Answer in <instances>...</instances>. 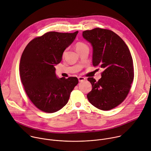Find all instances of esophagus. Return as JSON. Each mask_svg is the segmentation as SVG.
<instances>
[{"mask_svg": "<svg viewBox=\"0 0 151 151\" xmlns=\"http://www.w3.org/2000/svg\"><path fill=\"white\" fill-rule=\"evenodd\" d=\"M78 80L79 82H82V81H83L85 80V78H83V77H81V76H79L78 78Z\"/></svg>", "mask_w": 151, "mask_h": 151, "instance_id": "1", "label": "esophagus"}]
</instances>
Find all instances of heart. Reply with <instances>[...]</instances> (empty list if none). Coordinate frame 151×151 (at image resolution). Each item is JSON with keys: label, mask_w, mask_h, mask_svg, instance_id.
Instances as JSON below:
<instances>
[{"label": "heart", "mask_w": 151, "mask_h": 151, "mask_svg": "<svg viewBox=\"0 0 151 151\" xmlns=\"http://www.w3.org/2000/svg\"><path fill=\"white\" fill-rule=\"evenodd\" d=\"M75 48H76V51H79L85 49V48H88V47L87 44H85V43L82 42H77L76 44ZM64 54H65V51L63 52V55H64Z\"/></svg>", "instance_id": "heart-1"}]
</instances>
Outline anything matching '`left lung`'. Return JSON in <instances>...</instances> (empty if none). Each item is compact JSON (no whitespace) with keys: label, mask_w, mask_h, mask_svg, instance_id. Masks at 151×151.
<instances>
[{"label":"left lung","mask_w":151,"mask_h":151,"mask_svg":"<svg viewBox=\"0 0 151 151\" xmlns=\"http://www.w3.org/2000/svg\"><path fill=\"white\" fill-rule=\"evenodd\" d=\"M93 47V64L104 69L101 78L88 81L92 90L87 94L91 104L109 111L121 104L127 96L134 79L133 61L127 45L114 32L100 28L82 32Z\"/></svg>","instance_id":"1"}]
</instances>
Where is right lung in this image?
Returning <instances> with one entry per match:
<instances>
[{
	"label": "right lung",
	"instance_id": "add662e5",
	"mask_svg": "<svg viewBox=\"0 0 151 151\" xmlns=\"http://www.w3.org/2000/svg\"><path fill=\"white\" fill-rule=\"evenodd\" d=\"M78 33H46L31 40L21 55V82L31 101L43 112L54 113L62 109L78 83L76 77L58 78L54 67Z\"/></svg>",
	"mask_w": 151,
	"mask_h": 151
}]
</instances>
